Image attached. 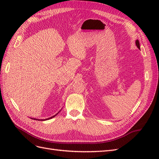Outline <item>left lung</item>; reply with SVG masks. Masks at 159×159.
Returning <instances> with one entry per match:
<instances>
[{
    "mask_svg": "<svg viewBox=\"0 0 159 159\" xmlns=\"http://www.w3.org/2000/svg\"><path fill=\"white\" fill-rule=\"evenodd\" d=\"M135 44H136V46H137V47L138 48L140 49V44H139V41L138 40H136Z\"/></svg>",
    "mask_w": 159,
    "mask_h": 159,
    "instance_id": "1",
    "label": "left lung"
}]
</instances>
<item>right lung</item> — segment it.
Here are the masks:
<instances>
[{
    "mask_svg": "<svg viewBox=\"0 0 159 159\" xmlns=\"http://www.w3.org/2000/svg\"><path fill=\"white\" fill-rule=\"evenodd\" d=\"M61 111V110H60ZM60 111L58 112V113H56V115H54V116H52V117H49V118H47V119H36V118H31V119H34V120H38V121H46V120H48V119H52L53 117H56V115H57V114H58L59 113H60Z\"/></svg>",
    "mask_w": 159,
    "mask_h": 159,
    "instance_id": "right-lung-1",
    "label": "right lung"
}]
</instances>
